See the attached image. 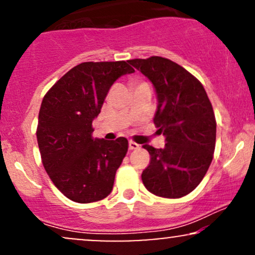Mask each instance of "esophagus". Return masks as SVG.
<instances>
[{"mask_svg": "<svg viewBox=\"0 0 255 255\" xmlns=\"http://www.w3.org/2000/svg\"><path fill=\"white\" fill-rule=\"evenodd\" d=\"M128 146H129V150H136V148H139L140 146L136 144V142L134 141H129V144H128Z\"/></svg>", "mask_w": 255, "mask_h": 255, "instance_id": "esophagus-1", "label": "esophagus"}]
</instances>
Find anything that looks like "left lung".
I'll return each instance as SVG.
<instances>
[{"label": "left lung", "mask_w": 255, "mask_h": 255, "mask_svg": "<svg viewBox=\"0 0 255 255\" xmlns=\"http://www.w3.org/2000/svg\"><path fill=\"white\" fill-rule=\"evenodd\" d=\"M128 62L153 84L158 101L153 122L166 141L163 148L144 145L151 159L142 183L158 197H184L197 188L212 162L216 119L211 102L200 81L168 58Z\"/></svg>", "instance_id": "obj_1"}]
</instances>
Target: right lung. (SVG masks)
I'll list each match as a JSON object with an SVG mask.
<instances>
[{"instance_id": "add662e5", "label": "right lung", "mask_w": 255, "mask_h": 255, "mask_svg": "<svg viewBox=\"0 0 255 255\" xmlns=\"http://www.w3.org/2000/svg\"><path fill=\"white\" fill-rule=\"evenodd\" d=\"M134 73L128 61L84 62L67 72L44 96L37 140L44 169L58 191L75 203L107 198L128 151V140L93 139L111 85Z\"/></svg>"}]
</instances>
